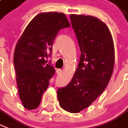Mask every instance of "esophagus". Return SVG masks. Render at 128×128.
Returning <instances> with one entry per match:
<instances>
[{
	"label": "esophagus",
	"mask_w": 128,
	"mask_h": 128,
	"mask_svg": "<svg viewBox=\"0 0 128 128\" xmlns=\"http://www.w3.org/2000/svg\"><path fill=\"white\" fill-rule=\"evenodd\" d=\"M56 73H57V74L60 75L61 73H62V70H60V69H58V70H56Z\"/></svg>",
	"instance_id": "1"
}]
</instances>
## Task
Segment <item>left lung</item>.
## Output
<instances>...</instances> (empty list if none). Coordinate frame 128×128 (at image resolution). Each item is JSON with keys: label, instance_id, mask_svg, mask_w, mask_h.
<instances>
[{"label": "left lung", "instance_id": "8db88e82", "mask_svg": "<svg viewBox=\"0 0 128 128\" xmlns=\"http://www.w3.org/2000/svg\"><path fill=\"white\" fill-rule=\"evenodd\" d=\"M81 56L70 84L57 90L60 106L70 113L87 108L101 94L111 78L115 48L104 22L90 15H70Z\"/></svg>", "mask_w": 128, "mask_h": 128}]
</instances>
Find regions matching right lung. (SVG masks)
<instances>
[{
    "instance_id": "right-lung-1",
    "label": "right lung",
    "mask_w": 128,
    "mask_h": 128,
    "mask_svg": "<svg viewBox=\"0 0 128 128\" xmlns=\"http://www.w3.org/2000/svg\"><path fill=\"white\" fill-rule=\"evenodd\" d=\"M70 26L62 13H41L36 16L18 40L13 63L18 92L23 105L28 110L40 105L43 93L55 70L46 60L58 31Z\"/></svg>"
}]
</instances>
